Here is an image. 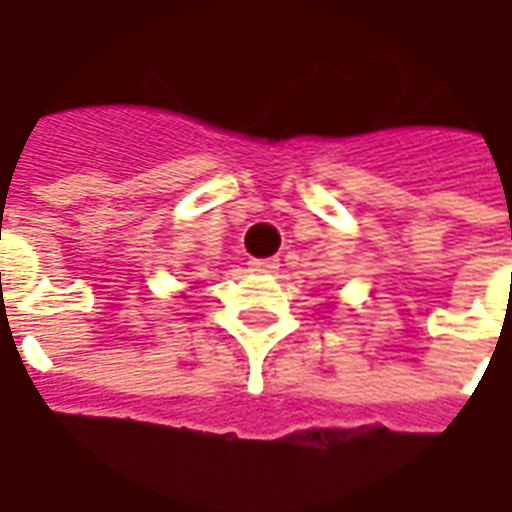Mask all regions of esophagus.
<instances>
[{
    "label": "esophagus",
    "instance_id": "esophagus-1",
    "mask_svg": "<svg viewBox=\"0 0 512 512\" xmlns=\"http://www.w3.org/2000/svg\"><path fill=\"white\" fill-rule=\"evenodd\" d=\"M248 267H251V272H275L278 270V259H251Z\"/></svg>",
    "mask_w": 512,
    "mask_h": 512
}]
</instances>
